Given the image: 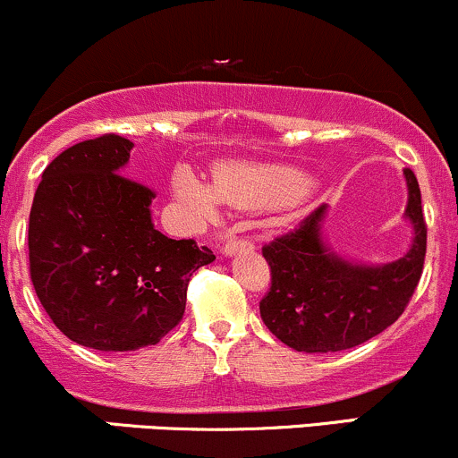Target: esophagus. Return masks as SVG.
<instances>
[{
	"instance_id": "obj_1",
	"label": "esophagus",
	"mask_w": 458,
	"mask_h": 458,
	"mask_svg": "<svg viewBox=\"0 0 458 458\" xmlns=\"http://www.w3.org/2000/svg\"><path fill=\"white\" fill-rule=\"evenodd\" d=\"M254 250V243L250 239H236V236H230L222 247V254L224 256H234L236 251H250Z\"/></svg>"
}]
</instances>
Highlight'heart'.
<instances>
[{"label": "heart", "instance_id": "heart-1", "mask_svg": "<svg viewBox=\"0 0 458 458\" xmlns=\"http://www.w3.org/2000/svg\"><path fill=\"white\" fill-rule=\"evenodd\" d=\"M172 189L187 217L196 224L211 222L224 202L250 211L291 207L310 191V178L301 170L273 163H222L215 185L202 181L189 167H178Z\"/></svg>", "mask_w": 458, "mask_h": 458}]
</instances>
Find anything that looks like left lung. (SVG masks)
<instances>
[{
    "instance_id": "left-lung-1",
    "label": "left lung",
    "mask_w": 458,
    "mask_h": 458,
    "mask_svg": "<svg viewBox=\"0 0 458 458\" xmlns=\"http://www.w3.org/2000/svg\"><path fill=\"white\" fill-rule=\"evenodd\" d=\"M404 217L413 241L403 259L386 265L344 260L323 239L327 207L320 204L299 228L262 247L271 288L260 317L284 344L303 353H334L375 338L407 308L427 256V222L418 178L409 167Z\"/></svg>"
}]
</instances>
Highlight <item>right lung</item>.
Instances as JSON below:
<instances>
[{
  "instance_id": "add662e5",
  "label": "right lung",
  "mask_w": 458,
  "mask_h": 458,
  "mask_svg": "<svg viewBox=\"0 0 458 458\" xmlns=\"http://www.w3.org/2000/svg\"><path fill=\"white\" fill-rule=\"evenodd\" d=\"M133 141H79L47 165L30 211V276L66 338L138 351L181 323L189 277L215 260L155 228V191L124 176Z\"/></svg>"
}]
</instances>
